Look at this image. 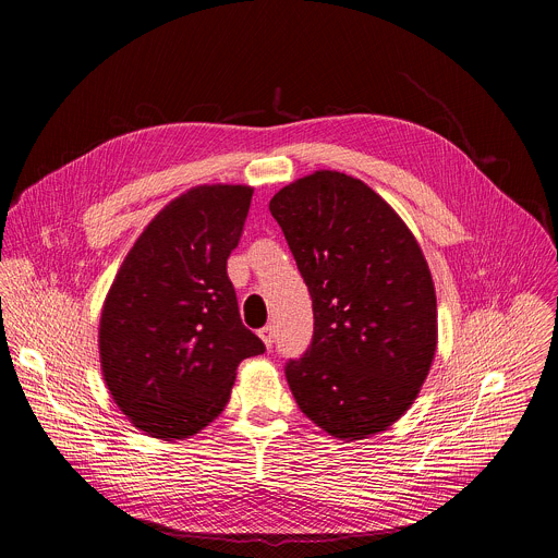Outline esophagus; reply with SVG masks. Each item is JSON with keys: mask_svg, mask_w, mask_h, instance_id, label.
<instances>
[{"mask_svg": "<svg viewBox=\"0 0 558 558\" xmlns=\"http://www.w3.org/2000/svg\"><path fill=\"white\" fill-rule=\"evenodd\" d=\"M258 336H260V340L265 342V347H267V349H271V344H274V327H271V325L263 327V329L258 331Z\"/></svg>", "mask_w": 558, "mask_h": 558, "instance_id": "34e87169", "label": "esophagus"}]
</instances>
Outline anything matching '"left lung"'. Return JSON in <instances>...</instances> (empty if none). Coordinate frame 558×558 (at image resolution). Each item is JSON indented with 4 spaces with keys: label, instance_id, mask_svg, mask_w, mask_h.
Masks as SVG:
<instances>
[{
    "label": "left lung",
    "instance_id": "1",
    "mask_svg": "<svg viewBox=\"0 0 558 558\" xmlns=\"http://www.w3.org/2000/svg\"><path fill=\"white\" fill-rule=\"evenodd\" d=\"M313 302L308 349L284 364L300 411L340 439L400 420L437 347L424 254L386 201L340 172H315L269 203Z\"/></svg>",
    "mask_w": 558,
    "mask_h": 558
}]
</instances>
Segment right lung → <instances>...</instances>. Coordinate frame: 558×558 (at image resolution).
Listing matches in <instances>:
<instances>
[{
    "mask_svg": "<svg viewBox=\"0 0 558 558\" xmlns=\"http://www.w3.org/2000/svg\"><path fill=\"white\" fill-rule=\"evenodd\" d=\"M252 187L201 185L147 225L101 313L106 384L128 420L158 439L205 428L229 402L235 368L265 353L238 311L227 258Z\"/></svg>",
    "mask_w": 558,
    "mask_h": 558,
    "instance_id": "add662e5",
    "label": "right lung"
}]
</instances>
